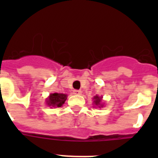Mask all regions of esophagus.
I'll list each match as a JSON object with an SVG mask.
<instances>
[{"label":"esophagus","mask_w":158,"mask_h":158,"mask_svg":"<svg viewBox=\"0 0 158 158\" xmlns=\"http://www.w3.org/2000/svg\"><path fill=\"white\" fill-rule=\"evenodd\" d=\"M73 94H74V95H81L82 91L81 90H74V91H73Z\"/></svg>","instance_id":"34e87169"}]
</instances>
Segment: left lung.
<instances>
[{
	"instance_id": "1",
	"label": "left lung",
	"mask_w": 158,
	"mask_h": 158,
	"mask_svg": "<svg viewBox=\"0 0 158 158\" xmlns=\"http://www.w3.org/2000/svg\"><path fill=\"white\" fill-rule=\"evenodd\" d=\"M102 97H98V96L94 97V105L98 106V107H102L103 105L102 104Z\"/></svg>"
}]
</instances>
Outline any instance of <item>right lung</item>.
<instances>
[{"mask_svg": "<svg viewBox=\"0 0 158 158\" xmlns=\"http://www.w3.org/2000/svg\"><path fill=\"white\" fill-rule=\"evenodd\" d=\"M67 99V94H51L46 100L47 105L51 107H60L64 103V102Z\"/></svg>", "mask_w": 158, "mask_h": 158, "instance_id": "obj_1", "label": "right lung"}]
</instances>
